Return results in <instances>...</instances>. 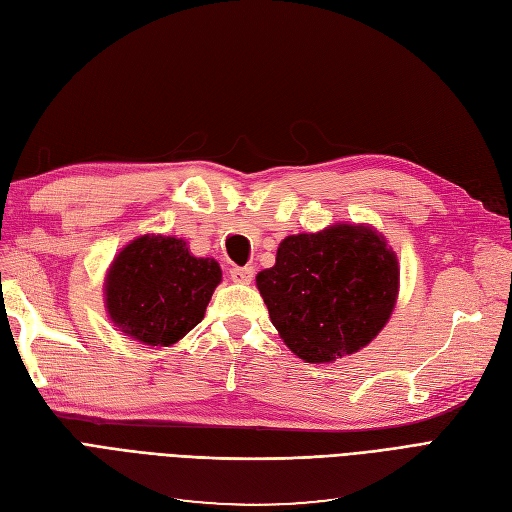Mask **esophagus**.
Listing matches in <instances>:
<instances>
[{
  "mask_svg": "<svg viewBox=\"0 0 512 512\" xmlns=\"http://www.w3.org/2000/svg\"><path fill=\"white\" fill-rule=\"evenodd\" d=\"M254 267H232L230 269V280L237 284H250L254 280Z\"/></svg>",
  "mask_w": 512,
  "mask_h": 512,
  "instance_id": "1",
  "label": "esophagus"
}]
</instances>
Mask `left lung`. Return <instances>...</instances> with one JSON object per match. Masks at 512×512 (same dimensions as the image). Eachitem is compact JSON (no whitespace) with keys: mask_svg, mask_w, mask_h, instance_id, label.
I'll return each instance as SVG.
<instances>
[{"mask_svg":"<svg viewBox=\"0 0 512 512\" xmlns=\"http://www.w3.org/2000/svg\"><path fill=\"white\" fill-rule=\"evenodd\" d=\"M256 286L284 344L307 363H331L365 348L389 322L399 265L378 230L333 224L286 237Z\"/></svg>","mask_w":512,"mask_h":512,"instance_id":"1","label":"left lung"}]
</instances>
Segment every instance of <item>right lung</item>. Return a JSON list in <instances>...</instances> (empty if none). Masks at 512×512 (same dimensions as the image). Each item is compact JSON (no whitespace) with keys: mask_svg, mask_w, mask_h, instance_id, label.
<instances>
[{"mask_svg":"<svg viewBox=\"0 0 512 512\" xmlns=\"http://www.w3.org/2000/svg\"><path fill=\"white\" fill-rule=\"evenodd\" d=\"M222 282L213 258H196L188 243L143 235L115 256L104 280L106 312L115 327L145 346H173L205 318Z\"/></svg>","mask_w":512,"mask_h":512,"instance_id":"obj_1","label":"right lung"}]
</instances>
